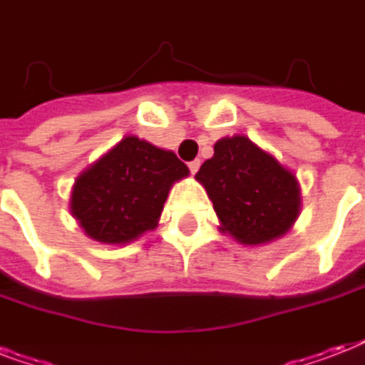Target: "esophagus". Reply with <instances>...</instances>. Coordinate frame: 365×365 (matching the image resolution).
<instances>
[{"label": "esophagus", "mask_w": 365, "mask_h": 365, "mask_svg": "<svg viewBox=\"0 0 365 365\" xmlns=\"http://www.w3.org/2000/svg\"><path fill=\"white\" fill-rule=\"evenodd\" d=\"M187 166H189V172H191V174H197V170H199V166H200V160L199 159L191 160V163H187Z\"/></svg>", "instance_id": "obj_1"}]
</instances>
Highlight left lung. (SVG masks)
<instances>
[{
  "label": "left lung",
  "instance_id": "obj_1",
  "mask_svg": "<svg viewBox=\"0 0 365 365\" xmlns=\"http://www.w3.org/2000/svg\"><path fill=\"white\" fill-rule=\"evenodd\" d=\"M195 178L214 202L222 233L240 244L282 237L299 214V185L289 170L246 136L222 138Z\"/></svg>",
  "mask_w": 365,
  "mask_h": 365
}]
</instances>
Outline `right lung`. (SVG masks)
I'll use <instances>...</instances> for the list:
<instances>
[{
    "mask_svg": "<svg viewBox=\"0 0 365 365\" xmlns=\"http://www.w3.org/2000/svg\"><path fill=\"white\" fill-rule=\"evenodd\" d=\"M187 174L172 151L126 136L77 178L71 214L91 239L130 242L157 227L172 183Z\"/></svg>",
    "mask_w": 365,
    "mask_h": 365,
    "instance_id": "1",
    "label": "right lung"
}]
</instances>
